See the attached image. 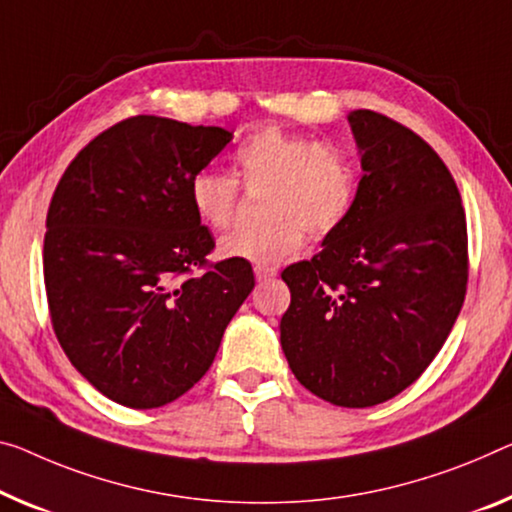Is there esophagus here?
Returning a JSON list of instances; mask_svg holds the SVG:
<instances>
[{"label": "esophagus", "instance_id": "34e87169", "mask_svg": "<svg viewBox=\"0 0 512 512\" xmlns=\"http://www.w3.org/2000/svg\"><path fill=\"white\" fill-rule=\"evenodd\" d=\"M254 274L258 281H267L272 277H277V267H270V265H256L254 267Z\"/></svg>", "mask_w": 512, "mask_h": 512}]
</instances>
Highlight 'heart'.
I'll return each mask as SVG.
<instances>
[{"label": "heart", "instance_id": "1", "mask_svg": "<svg viewBox=\"0 0 512 512\" xmlns=\"http://www.w3.org/2000/svg\"><path fill=\"white\" fill-rule=\"evenodd\" d=\"M233 162L247 187H267L263 212L270 222L242 229L219 242L235 261L274 265L300 254L304 229L313 238L334 233L357 201V164L345 148L281 128L251 132ZM190 203L203 226L229 229L238 203V180L219 169H201L190 180Z\"/></svg>", "mask_w": 512, "mask_h": 512}]
</instances>
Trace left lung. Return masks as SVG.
Instances as JSON below:
<instances>
[{
    "label": "left lung",
    "instance_id": "left-lung-1",
    "mask_svg": "<svg viewBox=\"0 0 512 512\" xmlns=\"http://www.w3.org/2000/svg\"><path fill=\"white\" fill-rule=\"evenodd\" d=\"M361 171L350 217L281 279V348L300 384L338 407L398 396L430 366L467 293V219L439 155L405 125L348 114Z\"/></svg>",
    "mask_w": 512,
    "mask_h": 512
}]
</instances>
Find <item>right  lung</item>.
<instances>
[{
    "instance_id": "right-lung-1",
    "label": "right lung",
    "mask_w": 512,
    "mask_h": 512,
    "mask_svg": "<svg viewBox=\"0 0 512 512\" xmlns=\"http://www.w3.org/2000/svg\"><path fill=\"white\" fill-rule=\"evenodd\" d=\"M231 139L132 116L84 146L54 190L43 247L52 327L114 403L153 410L190 391L254 288L247 261L208 265L215 240L190 203L192 176Z\"/></svg>"
}]
</instances>
